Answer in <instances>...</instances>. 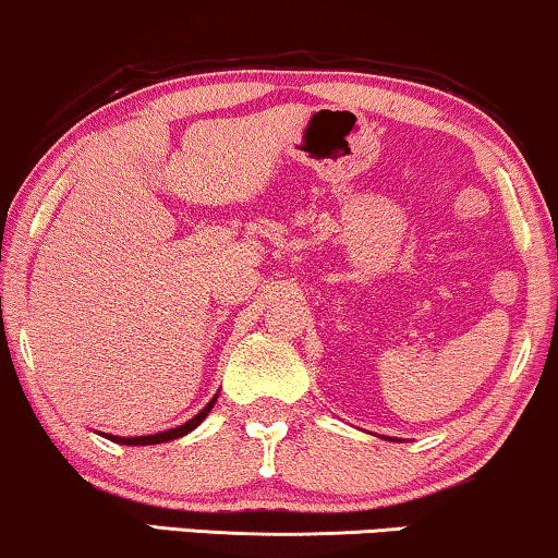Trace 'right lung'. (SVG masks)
Masks as SVG:
<instances>
[{"label":"right lung","mask_w":558,"mask_h":558,"mask_svg":"<svg viewBox=\"0 0 558 558\" xmlns=\"http://www.w3.org/2000/svg\"><path fill=\"white\" fill-rule=\"evenodd\" d=\"M214 404H216V397L210 399L208 404H206V409H201V412H197L193 420L185 422V425L174 427V429H167V433H157V435H144V437H118V435H105V437H108V440H116V442H121V446H157V442L174 440V437H182V435H187L190 429H195L197 425H201L203 420L208 417V412H210V409H214Z\"/></svg>","instance_id":"right-lung-1"}]
</instances>
